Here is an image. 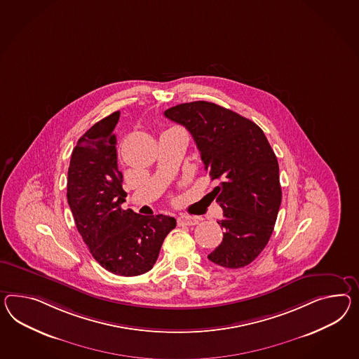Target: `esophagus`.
I'll list each match as a JSON object with an SVG mask.
<instances>
[{
  "label": "esophagus",
  "instance_id": "34e87169",
  "mask_svg": "<svg viewBox=\"0 0 359 359\" xmlns=\"http://www.w3.org/2000/svg\"><path fill=\"white\" fill-rule=\"evenodd\" d=\"M177 221H178V225L193 226V225L198 224V217H194V216H180Z\"/></svg>",
  "mask_w": 359,
  "mask_h": 359
}]
</instances>
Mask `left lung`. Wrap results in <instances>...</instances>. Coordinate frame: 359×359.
<instances>
[{
  "label": "left lung",
  "instance_id": "left-lung-1",
  "mask_svg": "<svg viewBox=\"0 0 359 359\" xmlns=\"http://www.w3.org/2000/svg\"><path fill=\"white\" fill-rule=\"evenodd\" d=\"M193 135L224 217V238L208 259L225 268L250 264L266 248L281 204L278 163L263 130L213 102H184L164 111Z\"/></svg>",
  "mask_w": 359,
  "mask_h": 359
}]
</instances>
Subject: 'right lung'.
<instances>
[{
  "label": "right lung",
  "mask_w": 359,
  "mask_h": 359,
  "mask_svg": "<svg viewBox=\"0 0 359 359\" xmlns=\"http://www.w3.org/2000/svg\"><path fill=\"white\" fill-rule=\"evenodd\" d=\"M118 120L120 111H114L78 140L67 172V203L95 260L114 275L139 276L152 269L177 224L165 215L142 216L121 208L128 194L113 133Z\"/></svg>",
  "instance_id": "1"
}]
</instances>
